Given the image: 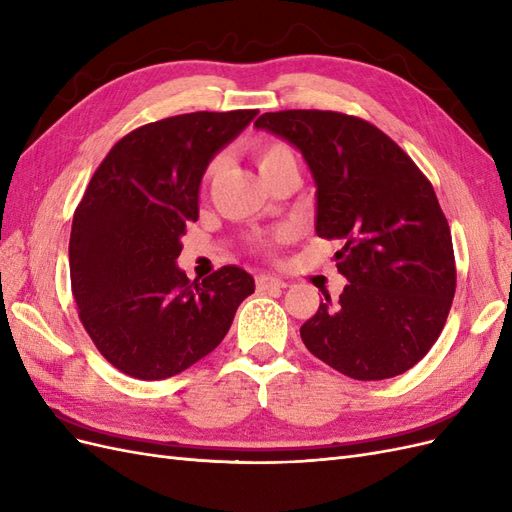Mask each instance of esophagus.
I'll return each instance as SVG.
<instances>
[{
	"mask_svg": "<svg viewBox=\"0 0 512 512\" xmlns=\"http://www.w3.org/2000/svg\"><path fill=\"white\" fill-rule=\"evenodd\" d=\"M256 288L258 290H280V288H286V282L275 275H258Z\"/></svg>",
	"mask_w": 512,
	"mask_h": 512,
	"instance_id": "1",
	"label": "esophagus"
}]
</instances>
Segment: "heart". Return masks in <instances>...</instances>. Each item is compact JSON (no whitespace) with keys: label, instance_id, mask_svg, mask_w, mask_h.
Listing matches in <instances>:
<instances>
[{"label":"heart","instance_id":"b5f03b06","mask_svg":"<svg viewBox=\"0 0 512 512\" xmlns=\"http://www.w3.org/2000/svg\"><path fill=\"white\" fill-rule=\"evenodd\" d=\"M252 153H254V160H256L258 170H260L262 175H265L267 170H271L275 166H280V164H284L288 160H294L290 147L286 143H282V141H258L252 147ZM218 164H220L218 160L209 162V166L205 168L203 183H209L213 179V175L218 173Z\"/></svg>","mask_w":512,"mask_h":512}]
</instances>
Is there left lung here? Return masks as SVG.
I'll use <instances>...</instances> for the list:
<instances>
[{"mask_svg":"<svg viewBox=\"0 0 512 512\" xmlns=\"http://www.w3.org/2000/svg\"><path fill=\"white\" fill-rule=\"evenodd\" d=\"M297 147L316 181V232L339 239V303L301 327L307 350L354 380L404 374L436 344L457 286L451 228L429 179L369 121L335 111L256 119Z\"/></svg>","mask_w":512,"mask_h":512,"instance_id":"left-lung-1","label":"left lung"}]
</instances>
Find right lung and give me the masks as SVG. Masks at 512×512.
I'll list each match as a JSON object with an SVG mask.
<instances>
[{"label": "right lung", "mask_w": 512, "mask_h": 512, "mask_svg": "<svg viewBox=\"0 0 512 512\" xmlns=\"http://www.w3.org/2000/svg\"><path fill=\"white\" fill-rule=\"evenodd\" d=\"M258 111L166 117L108 151L74 211L70 280L79 318L104 359L164 380L220 346L254 277L222 267L203 282L179 267L185 224L215 153Z\"/></svg>", "instance_id": "right-lung-1"}]
</instances>
